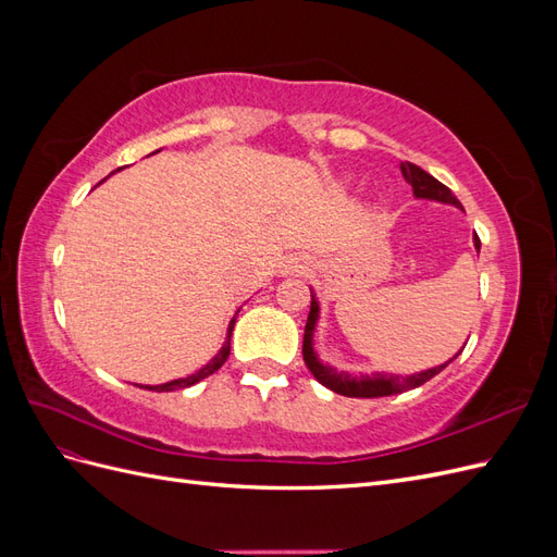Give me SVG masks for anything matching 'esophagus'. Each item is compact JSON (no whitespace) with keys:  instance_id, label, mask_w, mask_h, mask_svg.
Listing matches in <instances>:
<instances>
[{"instance_id":"1","label":"esophagus","mask_w":557,"mask_h":557,"mask_svg":"<svg viewBox=\"0 0 557 557\" xmlns=\"http://www.w3.org/2000/svg\"><path fill=\"white\" fill-rule=\"evenodd\" d=\"M307 267H309L307 258L295 256V258H288V260L283 262V272H285V274H301Z\"/></svg>"}]
</instances>
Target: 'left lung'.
Listing matches in <instances>:
<instances>
[{"label":"left lung","instance_id":"left-lung-1","mask_svg":"<svg viewBox=\"0 0 557 557\" xmlns=\"http://www.w3.org/2000/svg\"><path fill=\"white\" fill-rule=\"evenodd\" d=\"M399 170L404 174V181H407L413 188V197L444 201V205H453V207L462 209L458 197H455L444 183H440L434 176H430L425 170H420L418 164L401 162ZM474 246H476V250H481L479 234H474ZM318 315H320V307H318L315 295L311 293V311H309V318H307L305 346H301V352H305V362L309 367V372L315 376V381L323 383L325 387H330V391L339 393L344 397L369 399V397H385V395H397V393H404V391H411V387L428 383L432 376L440 374L442 369H446L448 362H450L448 360L446 364L425 369V372H418V374H411V376H395V374H381V372H376L372 376H369V374L350 376L348 372H336L334 367L320 362L318 356H315V350H313V330H315V323H318ZM455 358H458V356H455Z\"/></svg>","mask_w":557,"mask_h":557}]
</instances>
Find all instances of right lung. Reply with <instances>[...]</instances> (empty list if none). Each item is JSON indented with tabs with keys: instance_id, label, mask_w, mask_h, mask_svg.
Here are the masks:
<instances>
[{
	"instance_id": "1",
	"label": "right lung",
	"mask_w": 557,
	"mask_h": 557,
	"mask_svg": "<svg viewBox=\"0 0 557 557\" xmlns=\"http://www.w3.org/2000/svg\"><path fill=\"white\" fill-rule=\"evenodd\" d=\"M234 323H237V318H232L230 320V327H227V339H225V344H223V348L218 350V356L209 362V364H205L199 369V372H195V374H190V376H185V379H176V381H170V383H162V385H146L148 391H156V393H170V391H176V387H188V385H195V383H199L201 379H207V376H211L213 372H218V369H221L223 364H225V360L230 358V339H232V330H234Z\"/></svg>"
}]
</instances>
